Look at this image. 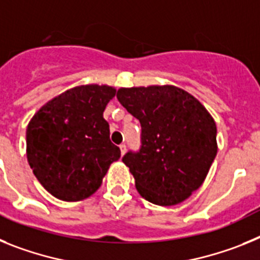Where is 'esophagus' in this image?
I'll return each mask as SVG.
<instances>
[{"instance_id": "1", "label": "esophagus", "mask_w": 260, "mask_h": 260, "mask_svg": "<svg viewBox=\"0 0 260 260\" xmlns=\"http://www.w3.org/2000/svg\"><path fill=\"white\" fill-rule=\"evenodd\" d=\"M119 148H120L121 155L125 154V152H127V146H125V144H120V145H119Z\"/></svg>"}]
</instances>
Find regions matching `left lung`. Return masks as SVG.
<instances>
[{"label": "left lung", "mask_w": 260, "mask_h": 260, "mask_svg": "<svg viewBox=\"0 0 260 260\" xmlns=\"http://www.w3.org/2000/svg\"><path fill=\"white\" fill-rule=\"evenodd\" d=\"M116 96L141 124L140 152L123 157L139 193L162 207L184 202L202 186L217 154L213 117L173 85L121 87Z\"/></svg>", "instance_id": "left-lung-1"}]
</instances>
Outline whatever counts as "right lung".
<instances>
[{"label":"right lung","instance_id":"obj_1","mask_svg":"<svg viewBox=\"0 0 260 260\" xmlns=\"http://www.w3.org/2000/svg\"><path fill=\"white\" fill-rule=\"evenodd\" d=\"M116 94L108 85H81L38 110L27 125L26 154L34 175L64 202L87 199L101 187L120 149L103 117Z\"/></svg>","mask_w":260,"mask_h":260}]
</instances>
